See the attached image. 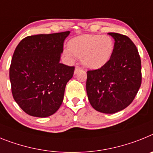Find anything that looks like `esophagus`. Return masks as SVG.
Returning <instances> with one entry per match:
<instances>
[{
  "instance_id": "esophagus-1",
  "label": "esophagus",
  "mask_w": 153,
  "mask_h": 153,
  "mask_svg": "<svg viewBox=\"0 0 153 153\" xmlns=\"http://www.w3.org/2000/svg\"><path fill=\"white\" fill-rule=\"evenodd\" d=\"M81 69H82V68L78 67V66H76V67H75V74H77V72H78L79 70H81Z\"/></svg>"
}]
</instances>
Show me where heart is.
I'll return each mask as SVG.
<instances>
[{"label": "heart", "mask_w": 153, "mask_h": 153, "mask_svg": "<svg viewBox=\"0 0 153 153\" xmlns=\"http://www.w3.org/2000/svg\"><path fill=\"white\" fill-rule=\"evenodd\" d=\"M65 54L69 58H81L82 65L91 69L100 68L108 63L115 49L113 39L108 35L84 34L68 42Z\"/></svg>", "instance_id": "obj_1"}]
</instances>
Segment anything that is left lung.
<instances>
[{
  "label": "left lung",
  "mask_w": 153,
  "mask_h": 153,
  "mask_svg": "<svg viewBox=\"0 0 153 153\" xmlns=\"http://www.w3.org/2000/svg\"><path fill=\"white\" fill-rule=\"evenodd\" d=\"M115 40V49L108 63L87 71L86 91L96 111L113 114L129 105L142 83L141 59L128 37L108 33Z\"/></svg>",
  "instance_id": "obj_1"
}]
</instances>
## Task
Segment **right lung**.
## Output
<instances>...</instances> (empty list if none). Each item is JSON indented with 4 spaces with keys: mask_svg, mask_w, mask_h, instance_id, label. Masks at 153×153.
I'll list each match as a JSON object with an SVG mask.
<instances>
[{
    "mask_svg": "<svg viewBox=\"0 0 153 153\" xmlns=\"http://www.w3.org/2000/svg\"><path fill=\"white\" fill-rule=\"evenodd\" d=\"M70 31L37 34L21 40L13 54L10 81L14 99L29 115L45 118L63 102L75 67L60 63L64 42Z\"/></svg>",
    "mask_w": 153,
    "mask_h": 153,
    "instance_id": "obj_1",
    "label": "right lung"
}]
</instances>
